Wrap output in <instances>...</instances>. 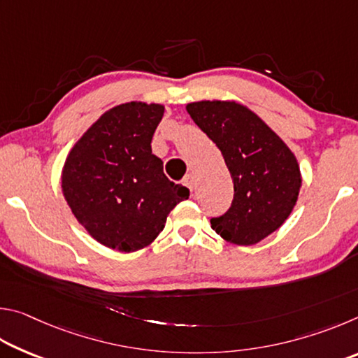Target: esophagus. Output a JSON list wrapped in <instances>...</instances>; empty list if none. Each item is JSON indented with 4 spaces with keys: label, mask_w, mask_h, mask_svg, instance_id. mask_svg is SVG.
<instances>
[{
    "label": "esophagus",
    "mask_w": 358,
    "mask_h": 358,
    "mask_svg": "<svg viewBox=\"0 0 358 358\" xmlns=\"http://www.w3.org/2000/svg\"><path fill=\"white\" fill-rule=\"evenodd\" d=\"M183 181H185V185H186L187 187H189V191L192 192V191H194V186H196V180H194L192 175H191V173L186 175Z\"/></svg>",
    "instance_id": "34e87169"
}]
</instances>
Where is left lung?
<instances>
[{
	"label": "left lung",
	"instance_id": "obj_1",
	"mask_svg": "<svg viewBox=\"0 0 358 358\" xmlns=\"http://www.w3.org/2000/svg\"><path fill=\"white\" fill-rule=\"evenodd\" d=\"M199 128L221 150L234 180V201L211 229L230 243L250 246L282 226L299 199L296 157L256 113L235 101L186 106Z\"/></svg>",
	"mask_w": 358,
	"mask_h": 358
}]
</instances>
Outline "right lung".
<instances>
[{"mask_svg": "<svg viewBox=\"0 0 358 358\" xmlns=\"http://www.w3.org/2000/svg\"><path fill=\"white\" fill-rule=\"evenodd\" d=\"M164 106L126 102L101 115L66 157V202L101 245L121 252L148 246L175 205L189 197L151 153Z\"/></svg>", "mask_w": 358, "mask_h": 358, "instance_id": "right-lung-1", "label": "right lung"}]
</instances>
